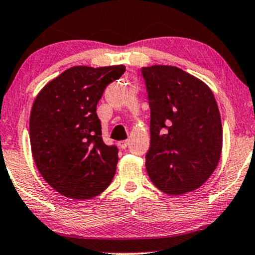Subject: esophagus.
<instances>
[{"label":"esophagus","mask_w":255,"mask_h":255,"mask_svg":"<svg viewBox=\"0 0 255 255\" xmlns=\"http://www.w3.org/2000/svg\"><path fill=\"white\" fill-rule=\"evenodd\" d=\"M128 143H129V140H122V141H119L118 142V145L121 149H126V148H127Z\"/></svg>","instance_id":"obj_1"}]
</instances>
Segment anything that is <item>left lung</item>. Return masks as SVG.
<instances>
[{
  "label": "left lung",
  "instance_id": "obj_1",
  "mask_svg": "<svg viewBox=\"0 0 255 255\" xmlns=\"http://www.w3.org/2000/svg\"><path fill=\"white\" fill-rule=\"evenodd\" d=\"M142 74L150 106L149 178L168 195L191 192L208 181L222 155L215 96L204 81L176 66H147Z\"/></svg>",
  "mask_w": 255,
  "mask_h": 255
}]
</instances>
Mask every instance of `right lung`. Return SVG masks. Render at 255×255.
I'll return each instance as SVG.
<instances>
[{"label":"right lung","mask_w":255,"mask_h":255,"mask_svg":"<svg viewBox=\"0 0 255 255\" xmlns=\"http://www.w3.org/2000/svg\"><path fill=\"white\" fill-rule=\"evenodd\" d=\"M126 66H73L49 81L33 101L30 144L39 174L71 199H91L111 184L118 148L104 143L97 105Z\"/></svg>","instance_id":"obj_1"}]
</instances>
